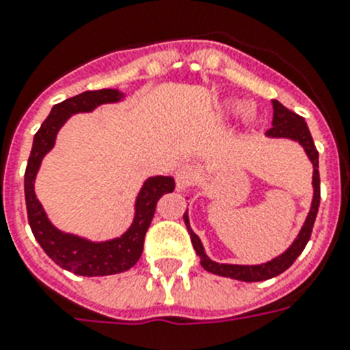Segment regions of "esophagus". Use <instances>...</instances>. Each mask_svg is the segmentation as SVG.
<instances>
[{
    "label": "esophagus",
    "instance_id": "obj_1",
    "mask_svg": "<svg viewBox=\"0 0 350 350\" xmlns=\"http://www.w3.org/2000/svg\"><path fill=\"white\" fill-rule=\"evenodd\" d=\"M198 178V170L191 165H182L180 168L177 170L175 173V180H177V189L178 191H185L187 187L196 182Z\"/></svg>",
    "mask_w": 350,
    "mask_h": 350
}]
</instances>
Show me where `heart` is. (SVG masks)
Here are the masks:
<instances>
[{"mask_svg": "<svg viewBox=\"0 0 350 350\" xmlns=\"http://www.w3.org/2000/svg\"><path fill=\"white\" fill-rule=\"evenodd\" d=\"M231 108H233V110H238V103H234V101H231V105H230ZM254 117H256V113H254V108H245V110H243V119L247 120V122H250V120H254Z\"/></svg>", "mask_w": 350, "mask_h": 350, "instance_id": "1", "label": "heart"}]
</instances>
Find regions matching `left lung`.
Masks as SVG:
<instances>
[{
    "mask_svg": "<svg viewBox=\"0 0 350 350\" xmlns=\"http://www.w3.org/2000/svg\"><path fill=\"white\" fill-rule=\"evenodd\" d=\"M271 103H273V122H271V128L267 131V137L289 138V140L298 142V144L305 148L308 159H310L312 165H314V175H312L314 198H312V206L307 219H305V224H303L301 231L298 233L295 242L291 243V247L286 252H282L280 256L273 258L271 261L262 262V265H226V262H215L205 254L202 240H200L198 234L193 233V230H191L187 212L184 213V222L185 226H187V231H189L191 234V242H193V247L194 250H196L198 258H200L202 267L205 268L206 271H210V273L221 275V277H230V279L234 280H243V282H261V280L277 277V275L286 271L287 268L296 261V258L301 254L305 245H307L308 240H310L312 228H314V222L315 217H317V210H319L321 203L319 152H317L314 140H312V135L310 131H308L307 122H305L303 117H299L298 113L295 112H291L289 108H286L277 100H273Z\"/></svg>",
    "mask_w": 350,
    "mask_h": 350,
    "instance_id": "left-lung-1",
    "label": "left lung"
}]
</instances>
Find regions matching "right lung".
I'll return each instance as SVG.
<instances>
[{"label": "right lung", "mask_w": 350, "mask_h": 350, "mask_svg": "<svg viewBox=\"0 0 350 350\" xmlns=\"http://www.w3.org/2000/svg\"><path fill=\"white\" fill-rule=\"evenodd\" d=\"M124 98V92L117 89L85 91L73 98L54 105L49 117L43 120L33 140L31 156L27 159L24 175V194H26L27 221L36 242L42 245L45 254L64 270L83 277H103L126 271L137 265L144 250L145 233L156 212V205L163 194L175 189L172 177H150L144 182L137 203L135 219L124 234L107 242H91L82 237L63 233L49 221L47 213L35 194V178L42 159L54 147L57 131L73 113L91 112L105 103H117Z\"/></svg>", "instance_id": "1"}]
</instances>
